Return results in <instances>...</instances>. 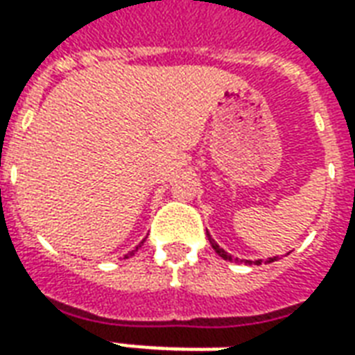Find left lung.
<instances>
[{"label":"left lung","instance_id":"left-lung-1","mask_svg":"<svg viewBox=\"0 0 355 355\" xmlns=\"http://www.w3.org/2000/svg\"><path fill=\"white\" fill-rule=\"evenodd\" d=\"M207 238H209V243H211V247L215 249V253L218 254V257H223L224 261H230V262L239 261V259H236V257H232L230 253H226L223 247L218 245L215 239L211 238V234H209V232H207ZM275 261H277V257H272V259H266V261H264V259H259V261H245V259H243L241 262H245V264H249V266H251V264H257V266H259V264H262V262H264V264H270V262H275Z\"/></svg>","mask_w":355,"mask_h":355}]
</instances>
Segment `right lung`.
<instances>
[{
    "mask_svg": "<svg viewBox=\"0 0 355 355\" xmlns=\"http://www.w3.org/2000/svg\"><path fill=\"white\" fill-rule=\"evenodd\" d=\"M142 243H144V239H142V241H140L139 245L135 247V249H132V251H131V253H129V254H135V253H137V251H139V249H140V245H142ZM125 259H129V257H125Z\"/></svg>",
    "mask_w": 355,
    "mask_h": 355,
    "instance_id": "obj_1",
    "label": "right lung"
}]
</instances>
